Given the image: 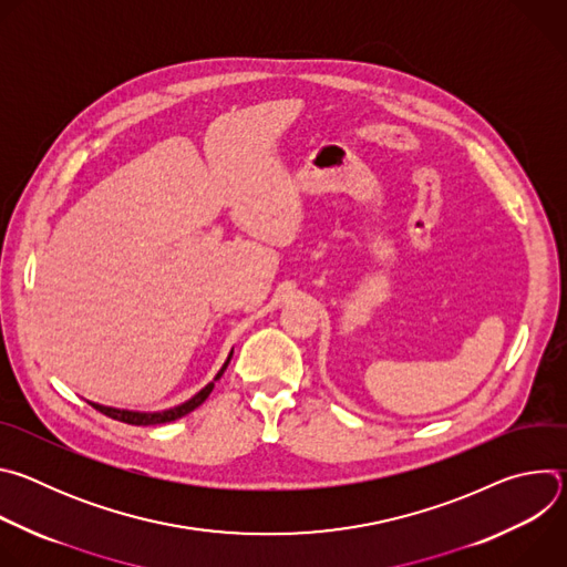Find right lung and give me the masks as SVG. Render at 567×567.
<instances>
[{
	"label": "right lung",
	"instance_id": "add662e5",
	"mask_svg": "<svg viewBox=\"0 0 567 567\" xmlns=\"http://www.w3.org/2000/svg\"><path fill=\"white\" fill-rule=\"evenodd\" d=\"M228 361H230V357L226 359L224 368L217 372V377H215V379H219V377L224 374V370H226ZM210 390H213V383H208L206 388H202V390H199V392H197V394H195L190 401L182 403V406H177V409H171V411H164V413H132V411H118V409L99 406V403H92V406H94L99 413H103V415H107V417H112V420H118V422L132 424V426H154V424H166V422H175V420H179V417L188 415L190 411H195L197 406H202V403L206 401V396L210 394Z\"/></svg>",
	"mask_w": 567,
	"mask_h": 567
}]
</instances>
